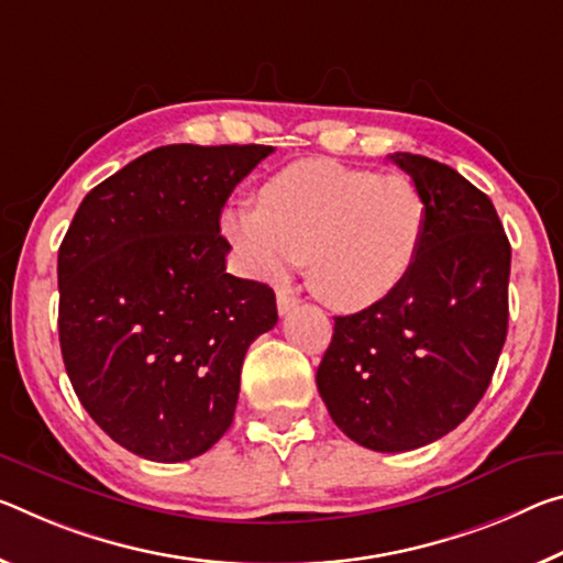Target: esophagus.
<instances>
[{
	"label": "esophagus",
	"instance_id": "obj_1",
	"mask_svg": "<svg viewBox=\"0 0 563 563\" xmlns=\"http://www.w3.org/2000/svg\"><path fill=\"white\" fill-rule=\"evenodd\" d=\"M298 302H300V300H298V296H296V292H292V290H288V288H280V290H278V313H280V316H288L290 310L298 306Z\"/></svg>",
	"mask_w": 563,
	"mask_h": 563
}]
</instances>
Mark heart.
<instances>
[{"label": "heart", "mask_w": 563, "mask_h": 563, "mask_svg": "<svg viewBox=\"0 0 563 563\" xmlns=\"http://www.w3.org/2000/svg\"><path fill=\"white\" fill-rule=\"evenodd\" d=\"M426 222V198L410 177L318 157L267 177L257 205L230 202L220 230L253 278L283 280L306 255L310 285L328 306L365 310L406 283Z\"/></svg>", "instance_id": "heart-1"}]
</instances>
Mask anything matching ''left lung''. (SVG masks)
<instances>
[{"mask_svg": "<svg viewBox=\"0 0 563 563\" xmlns=\"http://www.w3.org/2000/svg\"><path fill=\"white\" fill-rule=\"evenodd\" d=\"M390 163L426 198L421 253L394 296L335 318L316 373L335 426L380 453L439 441L478 406L506 343L511 273V245L478 187L423 155Z\"/></svg>", "mask_w": 563, "mask_h": 563, "instance_id": "8db88e82", "label": "left lung"}]
</instances>
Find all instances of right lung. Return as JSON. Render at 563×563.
Here are the masks:
<instances>
[{"label":"right lung","instance_id":"obj_1","mask_svg":"<svg viewBox=\"0 0 563 563\" xmlns=\"http://www.w3.org/2000/svg\"><path fill=\"white\" fill-rule=\"evenodd\" d=\"M267 145H165L79 205L59 245V345L114 443L177 463L233 423L250 343L278 323L265 283L225 273L220 212Z\"/></svg>","mask_w":563,"mask_h":563}]
</instances>
